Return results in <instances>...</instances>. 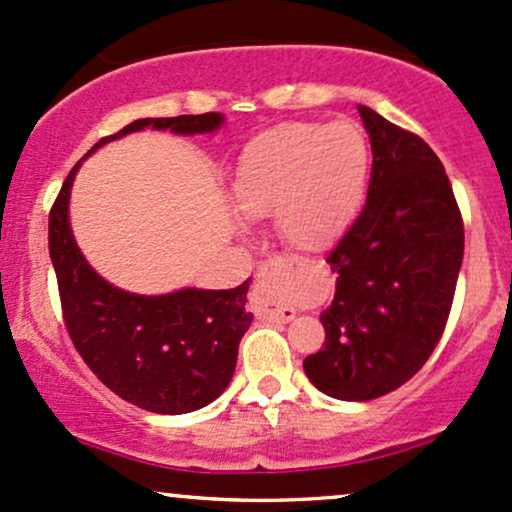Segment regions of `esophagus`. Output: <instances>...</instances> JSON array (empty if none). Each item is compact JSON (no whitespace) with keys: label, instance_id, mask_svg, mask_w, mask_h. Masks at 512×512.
<instances>
[{"label":"esophagus","instance_id":"34e87169","mask_svg":"<svg viewBox=\"0 0 512 512\" xmlns=\"http://www.w3.org/2000/svg\"><path fill=\"white\" fill-rule=\"evenodd\" d=\"M291 264L283 257L269 260L262 264L260 274H257L255 291H252V307H255V315L267 322H291L295 317L293 307L281 305L283 291H286V279L291 274Z\"/></svg>","mask_w":512,"mask_h":512}]
</instances>
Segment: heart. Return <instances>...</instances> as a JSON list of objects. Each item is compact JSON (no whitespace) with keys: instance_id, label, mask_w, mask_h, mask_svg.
Here are the masks:
<instances>
[{"instance_id":"1","label":"heart","mask_w":512,"mask_h":512,"mask_svg":"<svg viewBox=\"0 0 512 512\" xmlns=\"http://www.w3.org/2000/svg\"><path fill=\"white\" fill-rule=\"evenodd\" d=\"M372 155L353 121H286L245 145L233 200L245 217L274 214L276 231L298 250H324L355 224L367 200Z\"/></svg>"}]
</instances>
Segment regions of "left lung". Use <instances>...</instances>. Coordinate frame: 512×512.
Masks as SVG:
<instances>
[{
	"mask_svg": "<svg viewBox=\"0 0 512 512\" xmlns=\"http://www.w3.org/2000/svg\"><path fill=\"white\" fill-rule=\"evenodd\" d=\"M372 145L367 202L326 257L336 293L322 312L326 346L307 379L338 400H372L429 360L446 326L465 231L441 159L422 138L357 107Z\"/></svg>",
	"mask_w": 512,
	"mask_h": 512,
	"instance_id": "left-lung-1",
	"label": "left lung"
}]
</instances>
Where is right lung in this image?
Segmentation results:
<instances>
[{
	"mask_svg": "<svg viewBox=\"0 0 512 512\" xmlns=\"http://www.w3.org/2000/svg\"><path fill=\"white\" fill-rule=\"evenodd\" d=\"M221 126L219 112L138 119L102 138L85 157L145 128L202 135ZM83 159L66 176L49 212V257L73 346L104 386L138 408L157 415L205 408L229 386L238 343L252 324L245 310L250 279L226 291L181 288L162 295L123 291L102 279L80 252L69 219L71 188Z\"/></svg>",
	"mask_w": 512,
	"mask_h": 512,
	"instance_id": "right-lung-1",
	"label": "right lung"
}]
</instances>
